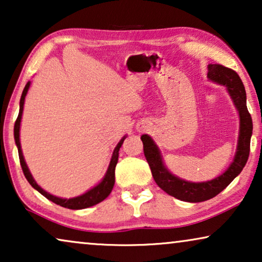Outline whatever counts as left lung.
Wrapping results in <instances>:
<instances>
[{"label": "left lung", "mask_w": 262, "mask_h": 262, "mask_svg": "<svg viewBox=\"0 0 262 262\" xmlns=\"http://www.w3.org/2000/svg\"><path fill=\"white\" fill-rule=\"evenodd\" d=\"M207 68H209L207 78L227 88L234 106L238 112L239 130L237 146H236L234 160L227 168V170L220 177L209 181H186L170 173L163 162L159 146L149 135H143L141 137L145 159L151 169L154 180L159 185V187L174 198L188 203H200L213 198L241 173L248 160L250 137L253 134V121L247 108L246 89L241 78L234 70L220 66V64H210Z\"/></svg>", "instance_id": "1"}]
</instances>
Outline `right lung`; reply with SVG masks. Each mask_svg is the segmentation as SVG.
I'll return each instance as SVG.
<instances>
[{"instance_id": "add662e5", "label": "right lung", "mask_w": 262, "mask_h": 262, "mask_svg": "<svg viewBox=\"0 0 262 262\" xmlns=\"http://www.w3.org/2000/svg\"><path fill=\"white\" fill-rule=\"evenodd\" d=\"M31 85V81H28L26 85H25L23 95H21L20 99V111H19V116H17V119L15 121V125H14V139H15V144L17 146V151H19V159H20V164L21 168H23V171L25 174V178L27 179V181L30 182V185L33 187L34 189L48 198L49 200H51L57 205L67 207V209L70 210H82V209H87V207L94 206L96 204L101 203L102 200H105L107 196L110 195V193L112 192L113 186H114V181H116V177H114V170H116V166L118 163V157H119V149L121 148V144H123L124 139L126 138V136H124L123 138L120 139L119 143H118L116 148L113 150L112 157H111L108 168H107L105 177L102 178V180L99 182L98 185H95L94 187H92L91 189H88L87 192H84L83 194L74 196V198H59V196H56L53 194H50L49 192H46L45 189H42L40 186H39L35 180L32 177L30 169H28L26 161H25V157L23 155V149H21V143H20V125H21V119H23V112H24V105H25V98H26L28 89H30Z\"/></svg>"}]
</instances>
